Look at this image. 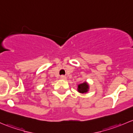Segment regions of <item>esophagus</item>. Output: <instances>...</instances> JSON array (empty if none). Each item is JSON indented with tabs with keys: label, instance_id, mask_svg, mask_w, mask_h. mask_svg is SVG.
Segmentation results:
<instances>
[{
	"label": "esophagus",
	"instance_id": "34e87169",
	"mask_svg": "<svg viewBox=\"0 0 133 133\" xmlns=\"http://www.w3.org/2000/svg\"><path fill=\"white\" fill-rule=\"evenodd\" d=\"M61 79H63V80H65V79H66V77L65 76H61Z\"/></svg>",
	"mask_w": 133,
	"mask_h": 133
}]
</instances>
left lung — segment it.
<instances>
[{
	"label": "left lung",
	"instance_id": "8db88e82",
	"mask_svg": "<svg viewBox=\"0 0 133 133\" xmlns=\"http://www.w3.org/2000/svg\"><path fill=\"white\" fill-rule=\"evenodd\" d=\"M88 84L87 83H84L83 84H81L78 85V91L82 94H84V93H87L88 90Z\"/></svg>",
	"mask_w": 133,
	"mask_h": 133
}]
</instances>
